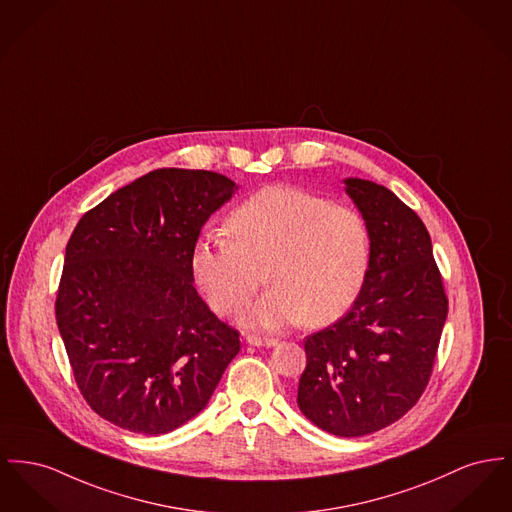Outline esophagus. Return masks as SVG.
Instances as JSON below:
<instances>
[{
  "instance_id": "1",
  "label": "esophagus",
  "mask_w": 512,
  "mask_h": 512,
  "mask_svg": "<svg viewBox=\"0 0 512 512\" xmlns=\"http://www.w3.org/2000/svg\"><path fill=\"white\" fill-rule=\"evenodd\" d=\"M247 344L251 346H265V348H272L278 344L276 338H267V336H259V334H247Z\"/></svg>"
}]
</instances>
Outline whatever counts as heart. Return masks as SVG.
I'll return each mask as SVG.
<instances>
[{
	"label": "heart",
	"instance_id": "obj_1",
	"mask_svg": "<svg viewBox=\"0 0 512 512\" xmlns=\"http://www.w3.org/2000/svg\"><path fill=\"white\" fill-rule=\"evenodd\" d=\"M226 230L230 238L201 236L189 255L193 282L216 313L238 311L263 284V270L272 288L243 311L251 327H325L358 300L371 251L358 212L272 185L232 212Z\"/></svg>",
	"mask_w": 512,
	"mask_h": 512
}]
</instances>
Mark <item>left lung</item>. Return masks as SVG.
Segmentation results:
<instances>
[{"label": "left lung", "instance_id": "1", "mask_svg": "<svg viewBox=\"0 0 512 512\" xmlns=\"http://www.w3.org/2000/svg\"><path fill=\"white\" fill-rule=\"evenodd\" d=\"M344 185L369 232V269L352 309L305 338L298 406L327 433L361 437L418 402L449 301L420 216L375 181Z\"/></svg>", "mask_w": 512, "mask_h": 512}]
</instances>
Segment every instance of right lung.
Wrapping results in <instances>:
<instances>
[{
  "label": "right lung",
  "instance_id": "obj_1",
  "mask_svg": "<svg viewBox=\"0 0 512 512\" xmlns=\"http://www.w3.org/2000/svg\"><path fill=\"white\" fill-rule=\"evenodd\" d=\"M236 191L216 172L154 170L108 195L69 238L58 329L85 400L121 429H178L240 352V334L199 298L189 269L201 228Z\"/></svg>",
  "mask_w": 512,
  "mask_h": 512
}]
</instances>
